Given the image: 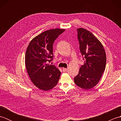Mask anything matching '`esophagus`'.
I'll return each instance as SVG.
<instances>
[{"label":"esophagus","instance_id":"1","mask_svg":"<svg viewBox=\"0 0 121 121\" xmlns=\"http://www.w3.org/2000/svg\"><path fill=\"white\" fill-rule=\"evenodd\" d=\"M67 70H68V69L66 68H63L62 69V70H63V72H66V71H67Z\"/></svg>","mask_w":121,"mask_h":121}]
</instances>
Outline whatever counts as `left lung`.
Instances as JSON below:
<instances>
[{"mask_svg": "<svg viewBox=\"0 0 121 121\" xmlns=\"http://www.w3.org/2000/svg\"><path fill=\"white\" fill-rule=\"evenodd\" d=\"M79 50L84 65L74 78L76 85L85 89L95 86L101 78L106 65V54L104 46L92 34L83 28L77 29Z\"/></svg>", "mask_w": 121, "mask_h": 121, "instance_id": "left-lung-1", "label": "left lung"}]
</instances>
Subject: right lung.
Segmentation results:
<instances>
[{
    "mask_svg": "<svg viewBox=\"0 0 121 121\" xmlns=\"http://www.w3.org/2000/svg\"><path fill=\"white\" fill-rule=\"evenodd\" d=\"M65 30H46L30 41L25 53V62L32 83L38 88L47 91L56 86L61 72L54 65L48 64L53 60V44Z\"/></svg>",
    "mask_w": 121,
    "mask_h": 121,
    "instance_id": "obj_1",
    "label": "right lung"
}]
</instances>
